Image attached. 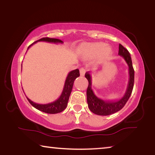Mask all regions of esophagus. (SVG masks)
Segmentation results:
<instances>
[{
  "label": "esophagus",
  "mask_w": 155,
  "mask_h": 155,
  "mask_svg": "<svg viewBox=\"0 0 155 155\" xmlns=\"http://www.w3.org/2000/svg\"><path fill=\"white\" fill-rule=\"evenodd\" d=\"M85 74V70L83 68H80V74L81 76H84Z\"/></svg>",
  "instance_id": "34e87169"
}]
</instances>
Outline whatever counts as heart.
<instances>
[{
    "label": "heart",
    "mask_w": 155,
    "mask_h": 155,
    "mask_svg": "<svg viewBox=\"0 0 155 155\" xmlns=\"http://www.w3.org/2000/svg\"><path fill=\"white\" fill-rule=\"evenodd\" d=\"M111 48L102 42L90 43L83 46L81 48V53L84 58H94L98 55L107 57L109 55Z\"/></svg>",
    "instance_id": "b5f03b06"
}]
</instances>
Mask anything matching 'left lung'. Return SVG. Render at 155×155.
Returning a JSON list of instances; mask_svg holds the SVG:
<instances>
[{
    "label": "left lung",
    "instance_id": "1",
    "mask_svg": "<svg viewBox=\"0 0 155 155\" xmlns=\"http://www.w3.org/2000/svg\"><path fill=\"white\" fill-rule=\"evenodd\" d=\"M119 55L123 57L128 66L129 71V81L125 94L122 98L116 101H107L99 98L96 96L91 89V77L88 72L85 73V77L87 78L89 84L87 89V101L88 107L90 111L96 115H109L116 113L122 109L127 103L132 93L134 85V69L133 68L132 59L127 49L121 44H119Z\"/></svg>",
    "mask_w": 155,
    "mask_h": 155
}]
</instances>
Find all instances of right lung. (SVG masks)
I'll return each mask as SVG.
<instances>
[{
  "label": "right lung",
  "mask_w": 155,
  "mask_h": 155,
  "mask_svg": "<svg viewBox=\"0 0 155 155\" xmlns=\"http://www.w3.org/2000/svg\"><path fill=\"white\" fill-rule=\"evenodd\" d=\"M38 41H46V42H51V43H61L62 44L63 41L61 40H59V39H55V38H43L39 40L38 41H35V42L33 43L31 45L28 47L27 50L30 48L33 44H35ZM80 76L79 74V70L78 69H76L74 70H72L69 74H68L66 79L65 81L64 87L63 89L62 93L61 96H59V98L56 100L55 101L52 102V103H50L48 104H38L31 101L29 98L27 99L28 102H29L30 104L33 107H35V109L40 110L41 111H43L44 113H46V114H58L64 111V110L66 108L68 100H69V97L70 96V94H71V91L72 90L73 84H74V80Z\"/></svg>",
  "instance_id": "add662e5"
}]
</instances>
